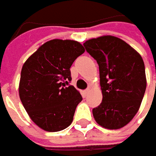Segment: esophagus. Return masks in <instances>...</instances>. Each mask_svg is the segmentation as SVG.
<instances>
[{"label":"esophagus","instance_id":"obj_1","mask_svg":"<svg viewBox=\"0 0 156 156\" xmlns=\"http://www.w3.org/2000/svg\"><path fill=\"white\" fill-rule=\"evenodd\" d=\"M88 93H89V87H88V88H87L86 90H84V94H85L86 95H87Z\"/></svg>","mask_w":156,"mask_h":156}]
</instances>
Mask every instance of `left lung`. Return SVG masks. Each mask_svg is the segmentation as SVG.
Wrapping results in <instances>:
<instances>
[{
	"mask_svg": "<svg viewBox=\"0 0 156 156\" xmlns=\"http://www.w3.org/2000/svg\"><path fill=\"white\" fill-rule=\"evenodd\" d=\"M83 46L99 65L102 101L93 108L94 118L105 129H121L136 115L145 94L143 60L127 42L111 35L88 40Z\"/></svg>",
	"mask_w": 156,
	"mask_h": 156,
	"instance_id": "left-lung-1",
	"label": "left lung"
}]
</instances>
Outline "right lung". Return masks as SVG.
<instances>
[{
	"instance_id": "obj_1",
	"label": "right lung",
	"mask_w": 156,
	"mask_h": 156,
	"mask_svg": "<svg viewBox=\"0 0 156 156\" xmlns=\"http://www.w3.org/2000/svg\"><path fill=\"white\" fill-rule=\"evenodd\" d=\"M85 51L80 42L51 40L41 45L23 64L19 95L28 115L41 129L57 132L73 122L82 100L69 81L70 67Z\"/></svg>"
}]
</instances>
